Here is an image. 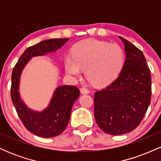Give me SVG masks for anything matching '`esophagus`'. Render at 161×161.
I'll list each match as a JSON object with an SVG mask.
<instances>
[{"mask_svg": "<svg viewBox=\"0 0 161 161\" xmlns=\"http://www.w3.org/2000/svg\"><path fill=\"white\" fill-rule=\"evenodd\" d=\"M80 92L82 94H88L89 93V91H88V89L86 88H84V87H82V88H80Z\"/></svg>", "mask_w": 161, "mask_h": 161, "instance_id": "34e87169", "label": "esophagus"}]
</instances>
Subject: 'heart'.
Listing matches in <instances>:
<instances>
[{
	"label": "heart",
	"mask_w": 161,
	"mask_h": 161,
	"mask_svg": "<svg viewBox=\"0 0 161 161\" xmlns=\"http://www.w3.org/2000/svg\"><path fill=\"white\" fill-rule=\"evenodd\" d=\"M72 57L65 58L66 73L78 77L86 69V76L98 87L114 82L125 60L124 51L119 45L97 39H87L75 44L72 49Z\"/></svg>",
	"instance_id": "heart-1"
}]
</instances>
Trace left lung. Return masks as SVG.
<instances>
[{
  "mask_svg": "<svg viewBox=\"0 0 161 161\" xmlns=\"http://www.w3.org/2000/svg\"><path fill=\"white\" fill-rule=\"evenodd\" d=\"M125 60L119 76L95 93V121L106 133L119 136L134 130L148 108L151 97L150 69L143 53L125 38Z\"/></svg>",
  "mask_w": 161,
  "mask_h": 161,
  "instance_id": "obj_1",
  "label": "left lung"
}]
</instances>
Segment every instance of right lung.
I'll use <instances>...</instances> for the list:
<instances>
[{"label":"right lung","mask_w":161,"mask_h":161,"mask_svg":"<svg viewBox=\"0 0 161 161\" xmlns=\"http://www.w3.org/2000/svg\"><path fill=\"white\" fill-rule=\"evenodd\" d=\"M69 38H54L42 41L31 46L19 57L12 72L10 95L22 123L29 132L42 138H51L64 132L69 123L70 114L80 92L74 86H61L55 89L50 104L42 112L29 108L19 95L22 71L32 57L43 56L60 48Z\"/></svg>","instance_id":"add662e5"}]
</instances>
